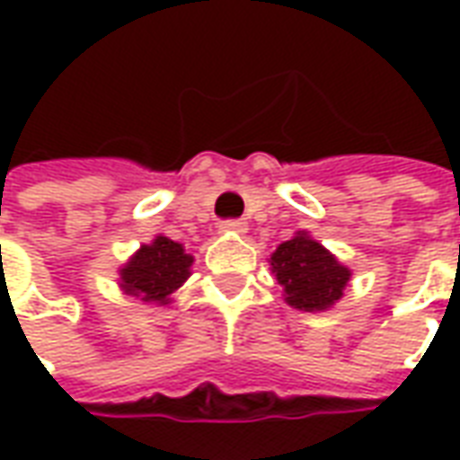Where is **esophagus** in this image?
Here are the masks:
<instances>
[{"instance_id":"1","label":"esophagus","mask_w":460,"mask_h":460,"mask_svg":"<svg viewBox=\"0 0 460 460\" xmlns=\"http://www.w3.org/2000/svg\"><path fill=\"white\" fill-rule=\"evenodd\" d=\"M246 221L243 219H226V221H221V229L224 231H236V234H243L246 231Z\"/></svg>"}]
</instances>
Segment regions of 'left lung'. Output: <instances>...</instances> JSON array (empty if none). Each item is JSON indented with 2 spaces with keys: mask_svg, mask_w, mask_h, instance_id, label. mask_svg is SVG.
<instances>
[{
  "mask_svg": "<svg viewBox=\"0 0 460 460\" xmlns=\"http://www.w3.org/2000/svg\"><path fill=\"white\" fill-rule=\"evenodd\" d=\"M270 266L283 286L286 303L298 310H325L342 298L349 270L305 234L283 241L270 256Z\"/></svg>",
  "mask_w": 460,
  "mask_h": 460,
  "instance_id": "8db88e82",
  "label": "left lung"
}]
</instances>
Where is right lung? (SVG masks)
I'll use <instances>...</instances> for the list:
<instances>
[{"mask_svg":"<svg viewBox=\"0 0 460 460\" xmlns=\"http://www.w3.org/2000/svg\"><path fill=\"white\" fill-rule=\"evenodd\" d=\"M191 261L181 243L157 236L125 263L120 270L122 288L145 303H167V296L190 276Z\"/></svg>","mask_w":460,"mask_h":460,"instance_id":"add662e5","label":"right lung"}]
</instances>
